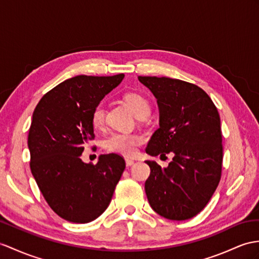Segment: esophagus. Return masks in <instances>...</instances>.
Wrapping results in <instances>:
<instances>
[{
  "label": "esophagus",
  "mask_w": 259,
  "mask_h": 259,
  "mask_svg": "<svg viewBox=\"0 0 259 259\" xmlns=\"http://www.w3.org/2000/svg\"><path fill=\"white\" fill-rule=\"evenodd\" d=\"M125 161H126V166H127V167L134 165V162H135L133 159H128V158H126Z\"/></svg>",
  "instance_id": "esophagus-1"
}]
</instances>
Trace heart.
<instances>
[{
	"label": "heart",
	"mask_w": 259,
	"mask_h": 259,
	"mask_svg": "<svg viewBox=\"0 0 259 259\" xmlns=\"http://www.w3.org/2000/svg\"><path fill=\"white\" fill-rule=\"evenodd\" d=\"M124 102L134 113L136 117L148 115L149 103L143 96L135 92L125 93L123 96ZM91 123L96 128H102L105 123V108L102 103L97 104L91 112ZM144 142V138L140 134L128 133H114L105 140L104 147L112 153L122 154L125 156H133L137 146Z\"/></svg>",
	"instance_id": "1"
}]
</instances>
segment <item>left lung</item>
<instances>
[{
  "instance_id": "1",
  "label": "left lung",
  "mask_w": 259,
  "mask_h": 259,
  "mask_svg": "<svg viewBox=\"0 0 259 259\" xmlns=\"http://www.w3.org/2000/svg\"><path fill=\"white\" fill-rule=\"evenodd\" d=\"M157 99L159 128L146 147L150 156L172 151L161 168L147 160L145 182L153 210L168 220L184 221L204 209L221 179L223 160L221 119L207 94L193 83L167 77H138Z\"/></svg>"
}]
</instances>
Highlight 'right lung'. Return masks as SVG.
<instances>
[{
	"label": "right lung",
	"instance_id": "1",
	"mask_svg": "<svg viewBox=\"0 0 259 259\" xmlns=\"http://www.w3.org/2000/svg\"><path fill=\"white\" fill-rule=\"evenodd\" d=\"M111 77L77 75L44 96L33 113L28 133L30 170L55 213L69 222L89 223L109 206L125 169L117 154L101 155L97 165L80 156L94 138L91 112L121 83Z\"/></svg>",
	"mask_w": 259,
	"mask_h": 259
}]
</instances>
